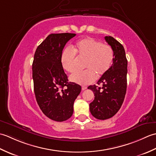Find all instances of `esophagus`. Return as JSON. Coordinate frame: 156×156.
I'll return each instance as SVG.
<instances>
[{
  "label": "esophagus",
  "instance_id": "1",
  "mask_svg": "<svg viewBox=\"0 0 156 156\" xmlns=\"http://www.w3.org/2000/svg\"><path fill=\"white\" fill-rule=\"evenodd\" d=\"M87 88V87H84V86H82V90H86V89Z\"/></svg>",
  "mask_w": 156,
  "mask_h": 156
}]
</instances>
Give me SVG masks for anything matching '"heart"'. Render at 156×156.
I'll return each instance as SVG.
<instances>
[{
	"instance_id": "obj_1",
	"label": "heart",
	"mask_w": 156,
	"mask_h": 156,
	"mask_svg": "<svg viewBox=\"0 0 156 156\" xmlns=\"http://www.w3.org/2000/svg\"><path fill=\"white\" fill-rule=\"evenodd\" d=\"M78 56L79 59H85V70L75 72L69 76V80L74 83L87 85L91 84L97 77H101L110 69L114 59V52L109 45L103 44L92 37L78 41L73 47L66 48L61 55L62 68L68 72L76 70Z\"/></svg>"
}]
</instances>
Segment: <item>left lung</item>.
I'll return each mask as SVG.
<instances>
[{"mask_svg":"<svg viewBox=\"0 0 156 156\" xmlns=\"http://www.w3.org/2000/svg\"><path fill=\"white\" fill-rule=\"evenodd\" d=\"M105 39L114 52L112 64L97 82L102 84V88L95 84L88 87L94 94V101L90 104V111L93 117L100 120L111 118L117 113L127 90V59L125 49L111 36H106Z\"/></svg>","mask_w":156,"mask_h":156,"instance_id":"left-lung-1","label":"left lung"}]
</instances>
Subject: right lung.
Returning <instances> with one entry per match:
<instances>
[{
    "mask_svg": "<svg viewBox=\"0 0 156 156\" xmlns=\"http://www.w3.org/2000/svg\"><path fill=\"white\" fill-rule=\"evenodd\" d=\"M75 34L49 35L36 49L32 64L34 92L39 108L51 120L62 122L69 119L74 102L81 87L68 82L61 64L65 45Z\"/></svg>",
    "mask_w": 156,
    "mask_h": 156,
    "instance_id": "add662e5",
    "label": "right lung"
}]
</instances>
